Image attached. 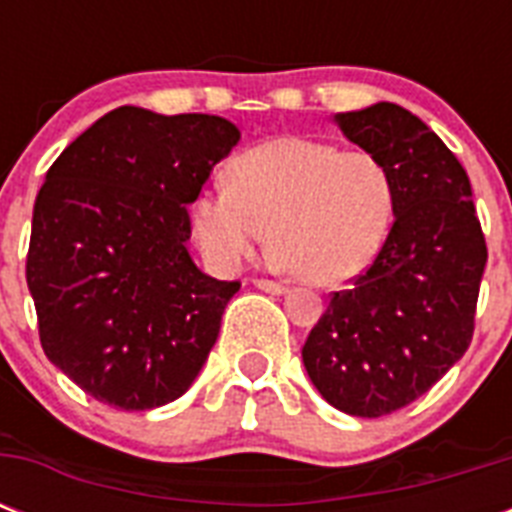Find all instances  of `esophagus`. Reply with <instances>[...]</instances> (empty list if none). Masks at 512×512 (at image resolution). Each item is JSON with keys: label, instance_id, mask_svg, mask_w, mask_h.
Instances as JSON below:
<instances>
[{"label": "esophagus", "instance_id": "34e87169", "mask_svg": "<svg viewBox=\"0 0 512 512\" xmlns=\"http://www.w3.org/2000/svg\"><path fill=\"white\" fill-rule=\"evenodd\" d=\"M255 287L268 292V295H284L287 292V284H281V281H271V279H255Z\"/></svg>", "mask_w": 512, "mask_h": 512}]
</instances>
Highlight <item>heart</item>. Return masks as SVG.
<instances>
[{"instance_id": "obj_1", "label": "heart", "mask_w": 512, "mask_h": 512, "mask_svg": "<svg viewBox=\"0 0 512 512\" xmlns=\"http://www.w3.org/2000/svg\"><path fill=\"white\" fill-rule=\"evenodd\" d=\"M393 183L372 154L308 138H276L233 159L228 185L191 204L193 233L223 268L255 255L271 231L273 257L292 276L337 287L380 252Z\"/></svg>"}]
</instances>
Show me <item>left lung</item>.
Instances as JSON below:
<instances>
[{
	"label": "left lung",
	"mask_w": 512,
	"mask_h": 512,
	"mask_svg": "<svg viewBox=\"0 0 512 512\" xmlns=\"http://www.w3.org/2000/svg\"><path fill=\"white\" fill-rule=\"evenodd\" d=\"M335 124L388 170L396 220L353 289L332 295L303 364L335 409L382 417L428 393L468 350L486 241L468 172L412 111L374 103Z\"/></svg>",
	"instance_id": "1"
}]
</instances>
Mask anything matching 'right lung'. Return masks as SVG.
<instances>
[{
	"instance_id": "add662e5",
	"label": "right lung",
	"mask_w": 512,
	"mask_h": 512,
	"mask_svg": "<svg viewBox=\"0 0 512 512\" xmlns=\"http://www.w3.org/2000/svg\"><path fill=\"white\" fill-rule=\"evenodd\" d=\"M239 138L223 116L122 106L47 170L26 260L39 340L103 404L146 412L199 377L241 284L196 268L188 204Z\"/></svg>"
}]
</instances>
